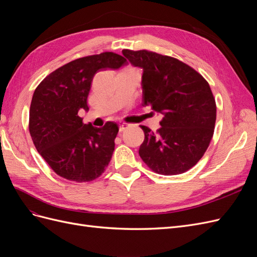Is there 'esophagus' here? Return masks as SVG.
<instances>
[{
  "mask_svg": "<svg viewBox=\"0 0 257 257\" xmlns=\"http://www.w3.org/2000/svg\"><path fill=\"white\" fill-rule=\"evenodd\" d=\"M128 126H130L128 123H125V122H120L119 123V130H120V132L125 131Z\"/></svg>",
  "mask_w": 257,
  "mask_h": 257,
  "instance_id": "esophagus-1",
  "label": "esophagus"
}]
</instances>
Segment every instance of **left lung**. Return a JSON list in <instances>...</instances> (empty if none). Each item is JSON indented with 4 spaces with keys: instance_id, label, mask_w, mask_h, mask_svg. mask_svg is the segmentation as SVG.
<instances>
[{
    "instance_id": "1",
    "label": "left lung",
    "mask_w": 257,
    "mask_h": 257,
    "mask_svg": "<svg viewBox=\"0 0 257 257\" xmlns=\"http://www.w3.org/2000/svg\"><path fill=\"white\" fill-rule=\"evenodd\" d=\"M122 53L132 65L143 68L144 105L163 114L157 133L141 126L145 141L139 155L157 174L188 172L203 158L213 136L216 105L209 83L178 59L148 50Z\"/></svg>"
}]
</instances>
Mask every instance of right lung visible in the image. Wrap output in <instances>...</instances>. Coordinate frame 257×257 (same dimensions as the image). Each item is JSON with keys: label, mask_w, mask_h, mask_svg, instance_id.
<instances>
[{"label": "right lung", "mask_w": 257, "mask_h": 257, "mask_svg": "<svg viewBox=\"0 0 257 257\" xmlns=\"http://www.w3.org/2000/svg\"><path fill=\"white\" fill-rule=\"evenodd\" d=\"M125 64L126 60L113 52L83 57L59 67L37 85L29 131L38 153L60 177L89 182L109 164L118 124L109 121L94 127L84 124L78 111L89 110L87 99L94 75Z\"/></svg>", "instance_id": "obj_1"}]
</instances>
